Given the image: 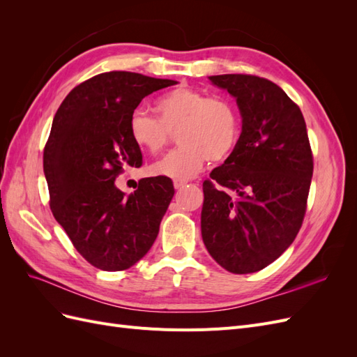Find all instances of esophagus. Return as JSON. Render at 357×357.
<instances>
[{
  "mask_svg": "<svg viewBox=\"0 0 357 357\" xmlns=\"http://www.w3.org/2000/svg\"><path fill=\"white\" fill-rule=\"evenodd\" d=\"M188 185L186 181H180V180H174V188L176 189H181V188H185Z\"/></svg>",
  "mask_w": 357,
  "mask_h": 357,
  "instance_id": "obj_1",
  "label": "esophagus"
}]
</instances>
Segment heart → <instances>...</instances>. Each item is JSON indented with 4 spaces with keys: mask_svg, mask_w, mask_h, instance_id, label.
I'll return each mask as SVG.
<instances>
[{
    "mask_svg": "<svg viewBox=\"0 0 357 357\" xmlns=\"http://www.w3.org/2000/svg\"><path fill=\"white\" fill-rule=\"evenodd\" d=\"M159 119L143 110L129 117V135L149 153H159L177 131L180 146L164 159L150 167V172L185 181L195 177L204 164L229 156L240 139L241 125L235 105L222 96H211L178 88L165 93L155 102Z\"/></svg>",
    "mask_w": 357,
    "mask_h": 357,
    "instance_id": "1",
    "label": "heart"
}]
</instances>
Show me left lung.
<instances>
[{
    "label": "left lung",
    "mask_w": 357,
    "mask_h": 357,
    "mask_svg": "<svg viewBox=\"0 0 357 357\" xmlns=\"http://www.w3.org/2000/svg\"><path fill=\"white\" fill-rule=\"evenodd\" d=\"M208 80L234 96L243 126L232 153L202 185V241L226 271L250 274L282 256L304 220L312 177L307 126L273 82L247 74Z\"/></svg>",
    "instance_id": "left-lung-1"
}]
</instances>
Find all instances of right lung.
Returning <instances> with one entry per match:
<instances>
[{
	"label": "right lung",
	"mask_w": 357,
	"mask_h": 357,
	"mask_svg": "<svg viewBox=\"0 0 357 357\" xmlns=\"http://www.w3.org/2000/svg\"><path fill=\"white\" fill-rule=\"evenodd\" d=\"M176 80L110 71L80 83L58 109L43 153L50 208L77 252L104 271L131 268L153 245L174 197L168 177H149L126 195L123 167H142L129 117L144 96Z\"/></svg>",
	"instance_id": "1"
}]
</instances>
